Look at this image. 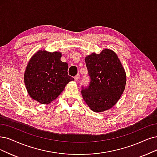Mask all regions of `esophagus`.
<instances>
[{
    "label": "esophagus",
    "mask_w": 157,
    "mask_h": 157,
    "mask_svg": "<svg viewBox=\"0 0 157 157\" xmlns=\"http://www.w3.org/2000/svg\"><path fill=\"white\" fill-rule=\"evenodd\" d=\"M79 74H77L76 75H75V76L74 77V80L75 81H78V79H79Z\"/></svg>",
    "instance_id": "34e87169"
}]
</instances>
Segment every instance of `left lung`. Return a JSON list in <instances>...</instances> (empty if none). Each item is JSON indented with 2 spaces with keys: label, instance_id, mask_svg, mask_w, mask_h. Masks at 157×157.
Instances as JSON below:
<instances>
[{
  "label": "left lung",
  "instance_id": "1",
  "mask_svg": "<svg viewBox=\"0 0 157 157\" xmlns=\"http://www.w3.org/2000/svg\"><path fill=\"white\" fill-rule=\"evenodd\" d=\"M85 64L90 82L82 86L83 99L92 111H106L114 105L124 91V68L117 54L109 49L86 56Z\"/></svg>",
  "mask_w": 157,
  "mask_h": 157
}]
</instances>
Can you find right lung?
<instances>
[{
    "mask_svg": "<svg viewBox=\"0 0 157 157\" xmlns=\"http://www.w3.org/2000/svg\"><path fill=\"white\" fill-rule=\"evenodd\" d=\"M60 52L39 51L29 61L25 73L28 94L42 104L54 100L74 78L68 74L67 63L61 61Z\"/></svg>",
    "mask_w": 157,
    "mask_h": 157,
    "instance_id": "add662e5",
    "label": "right lung"
}]
</instances>
